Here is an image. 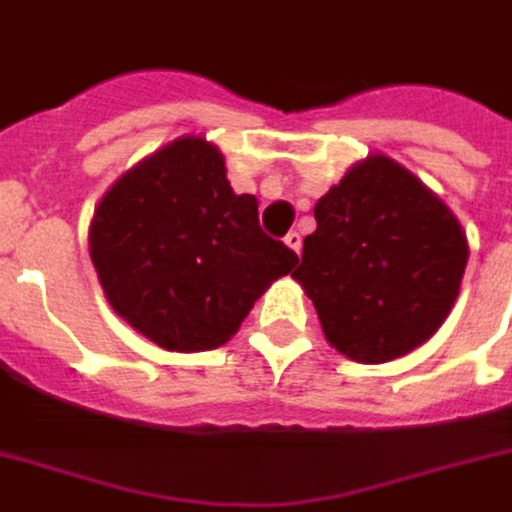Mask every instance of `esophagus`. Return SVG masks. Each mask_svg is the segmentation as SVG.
Segmentation results:
<instances>
[{
  "label": "esophagus",
  "mask_w": 512,
  "mask_h": 512,
  "mask_svg": "<svg viewBox=\"0 0 512 512\" xmlns=\"http://www.w3.org/2000/svg\"><path fill=\"white\" fill-rule=\"evenodd\" d=\"M285 243L292 248L295 253H300V248H303V238H300V233H295V230H290V233L285 235Z\"/></svg>",
  "instance_id": "34e87169"
}]
</instances>
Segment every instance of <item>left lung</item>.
Wrapping results in <instances>:
<instances>
[{"label": "left lung", "instance_id": "left-lung-1", "mask_svg": "<svg viewBox=\"0 0 512 512\" xmlns=\"http://www.w3.org/2000/svg\"><path fill=\"white\" fill-rule=\"evenodd\" d=\"M292 277L336 352L378 365L425 344L451 313L469 261L456 214L404 165L370 155L318 199Z\"/></svg>", "mask_w": 512, "mask_h": 512}]
</instances>
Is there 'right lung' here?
Returning a JSON list of instances; mask_svg holds the SVG:
<instances>
[{"instance_id":"obj_1","label":"right lung","mask_w":512,"mask_h":512,"mask_svg":"<svg viewBox=\"0 0 512 512\" xmlns=\"http://www.w3.org/2000/svg\"><path fill=\"white\" fill-rule=\"evenodd\" d=\"M90 259L111 308L168 352H207L240 329L295 251L259 227V202L235 194L225 157L181 137L126 170L100 199Z\"/></svg>"}]
</instances>
